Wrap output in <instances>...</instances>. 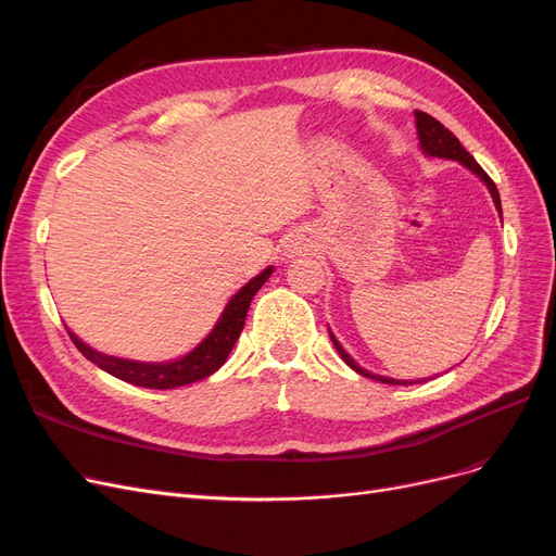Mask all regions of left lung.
<instances>
[{
  "instance_id": "obj_1",
  "label": "left lung",
  "mask_w": 556,
  "mask_h": 556,
  "mask_svg": "<svg viewBox=\"0 0 556 556\" xmlns=\"http://www.w3.org/2000/svg\"><path fill=\"white\" fill-rule=\"evenodd\" d=\"M415 121H417V134H419V146H422V153L425 155H429V157H443V160H452V162H459V164H464L466 169H470L473 172L484 185H486V190H490V194H492V199H494V204H496V208H498V213H501V197H498V190H496V185H494V180L484 174V169L482 166L473 160V155L468 153V150L459 143V139L454 137V134L445 127V125H441L439 121H435V117H431L429 113H425V111H415ZM329 336H331V343H333V348L339 350V355H341V359L352 368V371H357L359 376H364V378H374V380H378V382H387V384H410V382H401V380H394V378H384V376H374V374H368L366 368H362L355 359H352L348 352L343 350V345L336 341V336L329 331ZM427 380V378H425Z\"/></svg>"
}]
</instances>
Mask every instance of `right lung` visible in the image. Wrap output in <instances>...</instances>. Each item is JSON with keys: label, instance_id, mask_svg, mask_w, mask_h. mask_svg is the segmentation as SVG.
<instances>
[{"label": "right lung", "instance_id": "obj_1", "mask_svg": "<svg viewBox=\"0 0 556 556\" xmlns=\"http://www.w3.org/2000/svg\"><path fill=\"white\" fill-rule=\"evenodd\" d=\"M274 274V266L264 268L260 276L245 282L243 288L229 299V304L225 306L223 315L217 317L215 327L208 331V336L201 341L194 350H190L188 355H182L172 362H134V359H123V357H111L104 355V352H97L90 345L83 343L78 336H72L74 345L80 350V355L97 364L102 371L121 378L125 382L148 387V390H172V387H182L197 382L201 378H208L215 374L227 359L231 352L233 343L239 341V336L245 325V315L250 308L252 296L257 294V290L268 280V276Z\"/></svg>", "mask_w": 556, "mask_h": 556}]
</instances>
